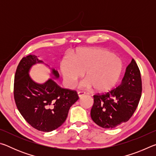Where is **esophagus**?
<instances>
[{"label": "esophagus", "instance_id": "obj_1", "mask_svg": "<svg viewBox=\"0 0 156 156\" xmlns=\"http://www.w3.org/2000/svg\"><path fill=\"white\" fill-rule=\"evenodd\" d=\"M84 94H85V93H84V92H83V91L78 92V96L79 98H81L82 96H83Z\"/></svg>", "mask_w": 156, "mask_h": 156}]
</instances>
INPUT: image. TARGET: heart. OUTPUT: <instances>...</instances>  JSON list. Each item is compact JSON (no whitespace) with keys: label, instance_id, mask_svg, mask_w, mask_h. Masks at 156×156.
<instances>
[{"label":"heart","instance_id":"b5f03b06","mask_svg":"<svg viewBox=\"0 0 156 156\" xmlns=\"http://www.w3.org/2000/svg\"><path fill=\"white\" fill-rule=\"evenodd\" d=\"M122 67L119 58L102 48L80 49L71 58L66 57L59 63L66 87H72L84 73L87 78L80 83V87H94L98 92L112 89L119 80Z\"/></svg>","mask_w":156,"mask_h":156}]
</instances>
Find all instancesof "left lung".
<instances>
[{"label": "left lung", "mask_w": 156, "mask_h": 156, "mask_svg": "<svg viewBox=\"0 0 156 156\" xmlns=\"http://www.w3.org/2000/svg\"><path fill=\"white\" fill-rule=\"evenodd\" d=\"M141 94L140 72L132 59L118 87L105 94L94 95L91 119L105 129H113L127 122L138 107Z\"/></svg>", "instance_id": "left-lung-1"}]
</instances>
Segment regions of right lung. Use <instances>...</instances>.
Masks as SVG:
<instances>
[{
    "instance_id": "obj_1",
    "label": "right lung",
    "mask_w": 156,
    "mask_h": 156,
    "mask_svg": "<svg viewBox=\"0 0 156 156\" xmlns=\"http://www.w3.org/2000/svg\"><path fill=\"white\" fill-rule=\"evenodd\" d=\"M38 63L44 62L35 55L20 61L14 77V100L20 114L31 126L49 132L64 123L70 107L79 98L76 91L61 88L52 78L43 84L33 80L30 71ZM51 75L54 79L59 77L54 69H51Z\"/></svg>"
}]
</instances>
